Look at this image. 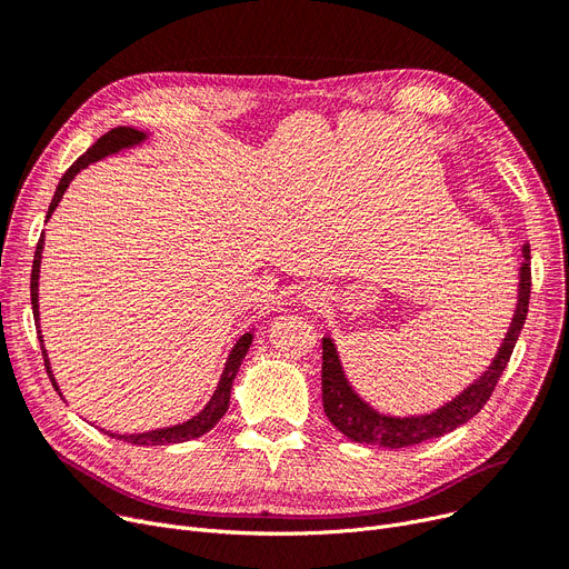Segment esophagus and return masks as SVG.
Returning a JSON list of instances; mask_svg holds the SVG:
<instances>
[{
	"mask_svg": "<svg viewBox=\"0 0 569 569\" xmlns=\"http://www.w3.org/2000/svg\"><path fill=\"white\" fill-rule=\"evenodd\" d=\"M301 296H303V303L306 306H321L323 303V293L319 289H315V287L306 289Z\"/></svg>",
	"mask_w": 569,
	"mask_h": 569,
	"instance_id": "esophagus-1",
	"label": "esophagus"
}]
</instances>
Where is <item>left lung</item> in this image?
Segmentation results:
<instances>
[{
    "label": "left lung",
    "mask_w": 569,
    "mask_h": 569,
    "mask_svg": "<svg viewBox=\"0 0 569 569\" xmlns=\"http://www.w3.org/2000/svg\"><path fill=\"white\" fill-rule=\"evenodd\" d=\"M523 261L519 266V289H517V308H513L509 329L489 363L477 380H472L461 393L442 402L440 408L423 415H387L375 410L368 400H363L355 387L349 385L338 347L331 336L321 338V402L329 421L351 442L361 445H380L389 449L412 447L432 438H440L445 432L470 421L491 398L502 370L519 340V333L526 323L528 301H530V246L523 242L521 248Z\"/></svg>",
    "instance_id": "left-lung-1"
}]
</instances>
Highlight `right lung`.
Instances as JSON below:
<instances>
[{"mask_svg": "<svg viewBox=\"0 0 569 569\" xmlns=\"http://www.w3.org/2000/svg\"><path fill=\"white\" fill-rule=\"evenodd\" d=\"M148 137H150L148 131L133 129V127H118V129H111L108 133H103V137H101L83 157H78V159L73 161V164H71V169L62 176V180H60V184H58V189H56V197H52V201H50V208H48V214H46V222L50 220V214L56 212L58 203L62 201V197H64V192H67V187L71 184V180H73L80 171L88 169L90 164H94V161H99V159H106L108 154H118V152H122V150H129V148H137V146L146 143ZM43 240H46V238H43V233H41L37 252H34V263H32V310H34L37 333H39V342H41V355H43V361H46V372H48V377H50L52 387H56V391L62 396V391H60V387H58V380H56V375H52V370H50V359H48V351H46V347H43V336H41V327H39V273H41ZM252 340H254V329L248 331V333H242V336L233 342V347H231V351H229V357H227V363H224V370H222V375H220L218 387H214L210 400L206 402V408H203L199 415H194L192 419H187V421L176 423V426H164V428L146 430V432H122V436H120V432H108V430H103V428H101V430L108 432V436H111V438H118V440L129 442V445H139V447H141V445H143V447L178 445V442H187V440L201 438L203 432H208L214 423H218V421L224 417V412L229 410L231 387H233L238 368H240L242 359H246ZM62 400H64V396H62Z\"/></svg>", "mask_w": 569, "mask_h": 569, "instance_id": "add662e5", "label": "right lung"}]
</instances>
